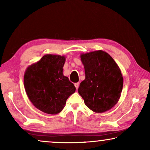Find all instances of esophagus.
Wrapping results in <instances>:
<instances>
[{
	"label": "esophagus",
	"instance_id": "34e87169",
	"mask_svg": "<svg viewBox=\"0 0 150 150\" xmlns=\"http://www.w3.org/2000/svg\"><path fill=\"white\" fill-rule=\"evenodd\" d=\"M74 85H75V87H76V89H79V83H74Z\"/></svg>",
	"mask_w": 150,
	"mask_h": 150
}]
</instances>
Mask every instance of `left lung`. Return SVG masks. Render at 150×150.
Returning a JSON list of instances; mask_svg holds the SVG:
<instances>
[{"mask_svg": "<svg viewBox=\"0 0 150 150\" xmlns=\"http://www.w3.org/2000/svg\"><path fill=\"white\" fill-rule=\"evenodd\" d=\"M85 79L79 93L85 105L95 112L110 110L117 103L124 79L120 67L107 52L96 50L81 55Z\"/></svg>", "mask_w": 150, "mask_h": 150, "instance_id": "1", "label": "left lung"}]
</instances>
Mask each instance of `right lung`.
I'll list each match as a JSON object with an SVG mask.
<instances>
[{"mask_svg": "<svg viewBox=\"0 0 150 150\" xmlns=\"http://www.w3.org/2000/svg\"><path fill=\"white\" fill-rule=\"evenodd\" d=\"M64 56L46 54L27 67L24 76L26 93L33 104L41 111L55 115L64 108L66 100L76 91L63 75Z\"/></svg>", "mask_w": 150, "mask_h": 150, "instance_id": "add662e5", "label": "right lung"}]
</instances>
